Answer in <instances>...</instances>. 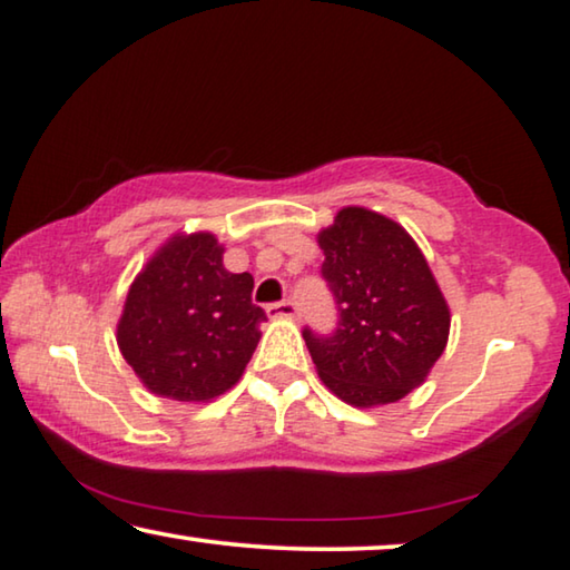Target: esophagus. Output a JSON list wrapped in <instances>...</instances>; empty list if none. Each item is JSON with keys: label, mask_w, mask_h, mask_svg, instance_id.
Wrapping results in <instances>:
<instances>
[{"label": "esophagus", "mask_w": 570, "mask_h": 570, "mask_svg": "<svg viewBox=\"0 0 570 570\" xmlns=\"http://www.w3.org/2000/svg\"><path fill=\"white\" fill-rule=\"evenodd\" d=\"M295 311H298V308H295L293 301L269 303V305H267V316H269V318H293Z\"/></svg>", "instance_id": "1"}]
</instances>
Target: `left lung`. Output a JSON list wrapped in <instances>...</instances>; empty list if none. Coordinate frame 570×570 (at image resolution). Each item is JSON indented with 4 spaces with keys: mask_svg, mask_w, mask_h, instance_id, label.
<instances>
[{
    "mask_svg": "<svg viewBox=\"0 0 570 570\" xmlns=\"http://www.w3.org/2000/svg\"><path fill=\"white\" fill-rule=\"evenodd\" d=\"M321 275L340 326L303 340L324 385L357 409L401 401L426 381L448 346L450 305L419 244L395 220L350 205L318 230Z\"/></svg>",
    "mask_w": 570,
    "mask_h": 570,
    "instance_id": "obj_1",
    "label": "left lung"
}]
</instances>
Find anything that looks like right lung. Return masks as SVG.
Instances as JSON below:
<instances>
[{
  "label": "right lung",
  "instance_id": "1",
  "mask_svg": "<svg viewBox=\"0 0 570 570\" xmlns=\"http://www.w3.org/2000/svg\"><path fill=\"white\" fill-rule=\"evenodd\" d=\"M210 230L175 234L128 287L118 346L138 381L161 399L205 403L238 383L259 342L265 311L254 277L224 267Z\"/></svg>",
  "mask_w": 570,
  "mask_h": 570
}]
</instances>
